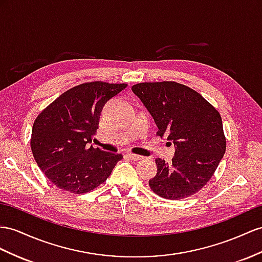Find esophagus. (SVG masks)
<instances>
[{"label": "esophagus", "instance_id": "obj_1", "mask_svg": "<svg viewBox=\"0 0 262 262\" xmlns=\"http://www.w3.org/2000/svg\"><path fill=\"white\" fill-rule=\"evenodd\" d=\"M127 157L130 158L132 160H134V162H137V160H140L143 158L142 156L136 155V154H133V152H127Z\"/></svg>", "mask_w": 262, "mask_h": 262}]
</instances>
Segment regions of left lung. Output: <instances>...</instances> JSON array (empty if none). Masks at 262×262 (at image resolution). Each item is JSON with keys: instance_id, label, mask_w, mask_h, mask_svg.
Masks as SVG:
<instances>
[{"instance_id": "left-lung-1", "label": "left lung", "mask_w": 262, "mask_h": 262, "mask_svg": "<svg viewBox=\"0 0 262 262\" xmlns=\"http://www.w3.org/2000/svg\"><path fill=\"white\" fill-rule=\"evenodd\" d=\"M132 91L154 117L157 135L175 146L171 165L156 159L151 190L171 200L192 196L209 182L225 155L219 112L199 93L176 82L139 83Z\"/></svg>"}]
</instances>
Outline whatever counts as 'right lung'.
<instances>
[{"instance_id":"obj_1","label":"right lung","mask_w":262,"mask_h":262,"mask_svg":"<svg viewBox=\"0 0 262 262\" xmlns=\"http://www.w3.org/2000/svg\"><path fill=\"white\" fill-rule=\"evenodd\" d=\"M127 84L91 82L66 91L36 117L31 149L51 183L71 193L95 189L110 177L122 154L94 148L100 113Z\"/></svg>"}]
</instances>
